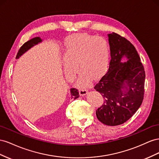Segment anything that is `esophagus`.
I'll use <instances>...</instances> for the list:
<instances>
[{
    "label": "esophagus",
    "instance_id": "1",
    "mask_svg": "<svg viewBox=\"0 0 159 159\" xmlns=\"http://www.w3.org/2000/svg\"><path fill=\"white\" fill-rule=\"evenodd\" d=\"M79 93L80 94V96H85V95H87L88 93V90L84 89H80L79 90Z\"/></svg>",
    "mask_w": 159,
    "mask_h": 159
}]
</instances>
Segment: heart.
I'll return each mask as SVG.
<instances>
[{"instance_id": "obj_1", "label": "heart", "mask_w": 159, "mask_h": 159, "mask_svg": "<svg viewBox=\"0 0 159 159\" xmlns=\"http://www.w3.org/2000/svg\"><path fill=\"white\" fill-rule=\"evenodd\" d=\"M63 70L68 78L81 70L77 84L86 87L91 78H101L105 74L110 62V49L107 40L102 37L78 33L67 37L63 43Z\"/></svg>"}]
</instances>
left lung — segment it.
Here are the masks:
<instances>
[{"label": "left lung", "mask_w": 159, "mask_h": 159, "mask_svg": "<svg viewBox=\"0 0 159 159\" xmlns=\"http://www.w3.org/2000/svg\"><path fill=\"white\" fill-rule=\"evenodd\" d=\"M108 37L111 59L108 72L94 87L105 99L96 115L102 123L117 126L127 121L141 105L145 72L132 43L115 33Z\"/></svg>", "instance_id": "8db88e82"}]
</instances>
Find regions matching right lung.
<instances>
[{"mask_svg": "<svg viewBox=\"0 0 159 159\" xmlns=\"http://www.w3.org/2000/svg\"><path fill=\"white\" fill-rule=\"evenodd\" d=\"M43 39H41V38L37 37H34L33 39H30L29 41H27L26 43H25L22 46L20 47V48L19 49V52L17 53V55L16 58L18 59L19 58L22 54H25L26 51H28L29 49H30L32 47H33L35 45H37L40 43H42ZM70 95H71V98H73L74 100L76 98H78L79 97V93L78 92V90L75 89H70Z\"/></svg>", "mask_w": 159, "mask_h": 159, "instance_id": "1", "label": "right lung"}]
</instances>
